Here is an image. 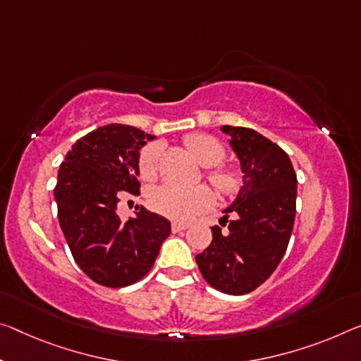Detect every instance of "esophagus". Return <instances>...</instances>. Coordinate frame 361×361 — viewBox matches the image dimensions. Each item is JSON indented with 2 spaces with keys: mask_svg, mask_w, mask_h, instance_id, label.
Wrapping results in <instances>:
<instances>
[{
  "mask_svg": "<svg viewBox=\"0 0 361 361\" xmlns=\"http://www.w3.org/2000/svg\"><path fill=\"white\" fill-rule=\"evenodd\" d=\"M190 226L188 225V223H171V231L173 233H178V231H183V230H186V228Z\"/></svg>",
  "mask_w": 361,
  "mask_h": 361,
  "instance_id": "34e87169",
  "label": "esophagus"
}]
</instances>
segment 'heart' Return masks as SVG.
<instances>
[{
    "mask_svg": "<svg viewBox=\"0 0 361 361\" xmlns=\"http://www.w3.org/2000/svg\"><path fill=\"white\" fill-rule=\"evenodd\" d=\"M185 146L188 147L197 162L207 167L205 178L215 188L221 196H233L239 191L241 178L238 171L220 165L225 160L226 151L221 142L215 136L207 133H191L185 138ZM159 142L146 145L138 154V175L142 181H154L159 175L160 162ZM214 201V194L207 186H197L192 190H180L173 186H162L152 191L149 196V205L159 215L167 216L175 221H190Z\"/></svg>",
    "mask_w": 361,
    "mask_h": 361,
    "instance_id": "b5f03b06",
    "label": "heart"
}]
</instances>
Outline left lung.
Returning <instances> with one entry per match:
<instances>
[{
  "label": "left lung",
  "mask_w": 361,
  "mask_h": 361,
  "mask_svg": "<svg viewBox=\"0 0 361 361\" xmlns=\"http://www.w3.org/2000/svg\"><path fill=\"white\" fill-rule=\"evenodd\" d=\"M241 160L244 185L212 243L196 255L202 278L225 294L252 293L271 276L288 249L295 219L297 176L276 142L245 127L221 128ZM232 220H229V216Z\"/></svg>",
  "instance_id": "left-lung-1"
}]
</instances>
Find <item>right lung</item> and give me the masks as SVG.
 Segmentation results:
<instances>
[{
	"label": "right lung",
	"mask_w": 361,
	"mask_h": 361,
	"mask_svg": "<svg viewBox=\"0 0 361 361\" xmlns=\"http://www.w3.org/2000/svg\"><path fill=\"white\" fill-rule=\"evenodd\" d=\"M154 136L130 125H106L80 138L59 167L57 219L73 260L94 283L125 288L156 262L170 221L138 207L136 219L117 214L122 192L140 196L138 154Z\"/></svg>",
	"instance_id": "1"
}]
</instances>
